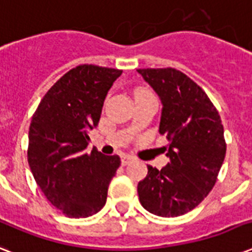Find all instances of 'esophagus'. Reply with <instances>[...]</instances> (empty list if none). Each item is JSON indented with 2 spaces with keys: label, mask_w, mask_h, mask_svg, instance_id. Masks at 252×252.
<instances>
[{
  "label": "esophagus",
  "mask_w": 252,
  "mask_h": 252,
  "mask_svg": "<svg viewBox=\"0 0 252 252\" xmlns=\"http://www.w3.org/2000/svg\"><path fill=\"white\" fill-rule=\"evenodd\" d=\"M132 161H133V157H130V156H123L122 157V165L123 166L128 165V163H130Z\"/></svg>",
  "instance_id": "esophagus-1"
}]
</instances>
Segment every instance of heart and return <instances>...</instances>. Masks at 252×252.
Masks as SVG:
<instances>
[{
    "label": "heart",
    "instance_id": "b5f03b06",
    "mask_svg": "<svg viewBox=\"0 0 252 252\" xmlns=\"http://www.w3.org/2000/svg\"><path fill=\"white\" fill-rule=\"evenodd\" d=\"M149 90H145V89H140V90L136 91V94H141V93H148Z\"/></svg>",
    "mask_w": 252,
    "mask_h": 252
}]
</instances>
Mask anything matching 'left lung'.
I'll return each mask as SVG.
<instances>
[{"instance_id":"left-lung-1","label":"left lung","mask_w":252,"mask_h":252,"mask_svg":"<svg viewBox=\"0 0 252 252\" xmlns=\"http://www.w3.org/2000/svg\"><path fill=\"white\" fill-rule=\"evenodd\" d=\"M137 72L162 100L159 133L166 134L170 158L161 170L148 166L137 186L138 199L153 215L178 217L197 207L215 187L226 154L223 126L205 91L180 70Z\"/></svg>"}]
</instances>
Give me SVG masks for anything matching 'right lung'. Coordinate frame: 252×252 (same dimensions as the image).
<instances>
[{"label": "right lung", "instance_id": "1", "mask_svg": "<svg viewBox=\"0 0 252 252\" xmlns=\"http://www.w3.org/2000/svg\"><path fill=\"white\" fill-rule=\"evenodd\" d=\"M123 70L78 65L49 89L33 112L27 159L48 201L65 216L85 219L106 204L119 156L87 153V132L98 126L106 95Z\"/></svg>", "mask_w": 252, "mask_h": 252}]
</instances>
